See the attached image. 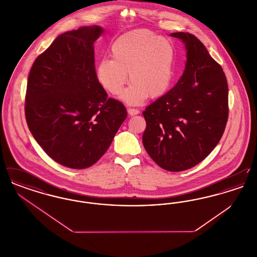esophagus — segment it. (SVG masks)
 <instances>
[{
    "mask_svg": "<svg viewBox=\"0 0 257 257\" xmlns=\"http://www.w3.org/2000/svg\"><path fill=\"white\" fill-rule=\"evenodd\" d=\"M128 113H129L130 115H136V114L140 113V110L135 109V108H129V109H128Z\"/></svg>",
    "mask_w": 257,
    "mask_h": 257,
    "instance_id": "1",
    "label": "esophagus"
}]
</instances>
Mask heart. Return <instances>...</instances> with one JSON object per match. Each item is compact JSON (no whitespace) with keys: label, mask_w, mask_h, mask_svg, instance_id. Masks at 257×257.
Masks as SVG:
<instances>
[{"label":"heart","mask_w":257,"mask_h":257,"mask_svg":"<svg viewBox=\"0 0 257 257\" xmlns=\"http://www.w3.org/2000/svg\"><path fill=\"white\" fill-rule=\"evenodd\" d=\"M111 59L97 64V77L110 94L123 93L129 104H141L148 96L164 95L173 80L175 49L171 41L147 29L128 32L118 37L110 49Z\"/></svg>","instance_id":"obj_1"}]
</instances>
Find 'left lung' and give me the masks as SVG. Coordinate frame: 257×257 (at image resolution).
Returning <instances> with one entry per match:
<instances>
[{
    "mask_svg": "<svg viewBox=\"0 0 257 257\" xmlns=\"http://www.w3.org/2000/svg\"><path fill=\"white\" fill-rule=\"evenodd\" d=\"M187 49L184 73L143 112L144 147L162 169L189 170L219 144L228 118V86L221 66L192 34L173 33Z\"/></svg>",
    "mask_w": 257,
    "mask_h": 257,
    "instance_id": "1",
    "label": "left lung"
}]
</instances>
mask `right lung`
<instances>
[{
    "instance_id": "add662e5",
    "label": "right lung",
    "mask_w": 257,
    "mask_h": 257,
    "mask_svg": "<svg viewBox=\"0 0 257 257\" xmlns=\"http://www.w3.org/2000/svg\"><path fill=\"white\" fill-rule=\"evenodd\" d=\"M99 26L61 34L34 62L25 96L28 127L46 154L64 167L94 165L127 116L99 83L93 43Z\"/></svg>"
}]
</instances>
